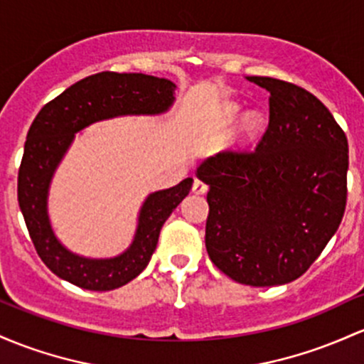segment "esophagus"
<instances>
[{"label": "esophagus", "instance_id": "1", "mask_svg": "<svg viewBox=\"0 0 364 364\" xmlns=\"http://www.w3.org/2000/svg\"><path fill=\"white\" fill-rule=\"evenodd\" d=\"M207 188H209V186H207L205 183L202 181V179H195V181H193V191H195V193L203 195L207 191Z\"/></svg>", "mask_w": 364, "mask_h": 364}]
</instances>
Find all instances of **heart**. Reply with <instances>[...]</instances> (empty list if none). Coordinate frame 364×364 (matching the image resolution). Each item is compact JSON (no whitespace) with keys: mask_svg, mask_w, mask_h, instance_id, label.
<instances>
[{"mask_svg":"<svg viewBox=\"0 0 364 364\" xmlns=\"http://www.w3.org/2000/svg\"><path fill=\"white\" fill-rule=\"evenodd\" d=\"M238 107H230V109H228V119H235L238 115ZM245 127L247 129H250V131H255L259 127V119L255 117V115H250V117H247L245 119Z\"/></svg>","mask_w":364,"mask_h":364,"instance_id":"b5f03b06","label":"heart"}]
</instances>
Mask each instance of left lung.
Wrapping results in <instances>:
<instances>
[{
  "instance_id": "left-lung-1",
  "label": "left lung",
  "mask_w": 364,
  "mask_h": 364,
  "mask_svg": "<svg viewBox=\"0 0 364 364\" xmlns=\"http://www.w3.org/2000/svg\"><path fill=\"white\" fill-rule=\"evenodd\" d=\"M269 93V124L250 151H221L197 176L209 185L205 247L226 277L250 287L294 282L344 218L349 145L319 100L292 82L250 75Z\"/></svg>"
}]
</instances>
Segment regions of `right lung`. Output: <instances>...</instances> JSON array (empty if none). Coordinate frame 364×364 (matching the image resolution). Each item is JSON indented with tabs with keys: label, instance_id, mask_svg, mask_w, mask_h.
Instances as JSON below:
<instances>
[{
	"label": "right lung",
	"instance_id": "1",
	"mask_svg": "<svg viewBox=\"0 0 364 364\" xmlns=\"http://www.w3.org/2000/svg\"><path fill=\"white\" fill-rule=\"evenodd\" d=\"M174 82L164 77L98 72L67 87L36 115L18 169V205L36 252L57 277L81 289L107 292L129 283L150 262L164 223L190 193L193 179L150 193L139 209L131 245L110 259L82 257L60 243L50 225L48 191L75 133L119 115L164 114L174 103Z\"/></svg>",
	"mask_w": 364,
	"mask_h": 364
}]
</instances>
